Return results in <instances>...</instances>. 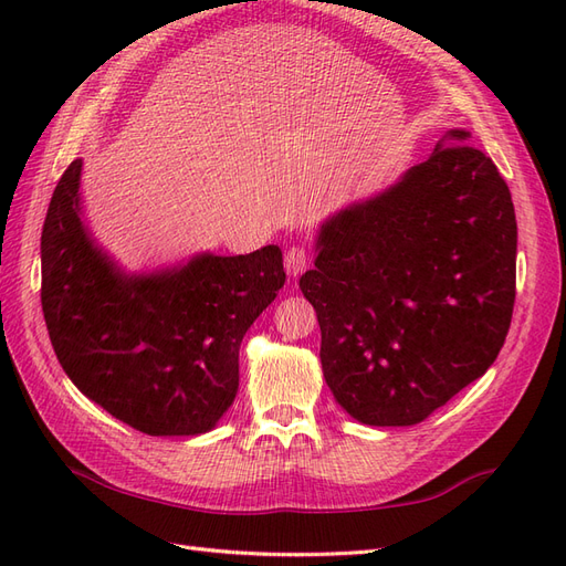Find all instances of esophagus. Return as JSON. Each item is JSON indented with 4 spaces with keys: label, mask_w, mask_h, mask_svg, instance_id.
Wrapping results in <instances>:
<instances>
[{
    "label": "esophagus",
    "mask_w": 566,
    "mask_h": 566,
    "mask_svg": "<svg viewBox=\"0 0 566 566\" xmlns=\"http://www.w3.org/2000/svg\"><path fill=\"white\" fill-rule=\"evenodd\" d=\"M306 264H310V254H306L304 248L293 245V248L285 252V271H287V276L297 279L300 273L306 269Z\"/></svg>",
    "instance_id": "1"
}]
</instances>
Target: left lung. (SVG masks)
I'll return each instance as SVG.
<instances>
[{
	"instance_id": "1",
	"label": "left lung",
	"mask_w": 566,
	"mask_h": 566,
	"mask_svg": "<svg viewBox=\"0 0 566 566\" xmlns=\"http://www.w3.org/2000/svg\"><path fill=\"white\" fill-rule=\"evenodd\" d=\"M314 250L300 287L321 325L325 385L354 420L416 424L499 356L515 304L517 219L482 150L437 146L325 219Z\"/></svg>"
}]
</instances>
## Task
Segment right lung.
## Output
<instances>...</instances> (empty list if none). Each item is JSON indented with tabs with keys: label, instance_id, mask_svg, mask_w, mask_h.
<instances>
[{
	"label": "right lung",
	"instance_id": "obj_1",
	"mask_svg": "<svg viewBox=\"0 0 566 566\" xmlns=\"http://www.w3.org/2000/svg\"><path fill=\"white\" fill-rule=\"evenodd\" d=\"M82 158L65 169L42 229V312L67 378L150 437L217 427L238 394V349L285 283L279 245L196 252L127 271L82 208Z\"/></svg>",
	"mask_w": 566,
	"mask_h": 566
}]
</instances>
